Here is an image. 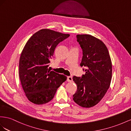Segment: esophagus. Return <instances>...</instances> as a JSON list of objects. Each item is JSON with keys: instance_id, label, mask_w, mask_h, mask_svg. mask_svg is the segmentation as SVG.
I'll list each match as a JSON object with an SVG mask.
<instances>
[{"instance_id": "esophagus-1", "label": "esophagus", "mask_w": 131, "mask_h": 131, "mask_svg": "<svg viewBox=\"0 0 131 131\" xmlns=\"http://www.w3.org/2000/svg\"><path fill=\"white\" fill-rule=\"evenodd\" d=\"M67 81H68V82H72V77L71 76H68Z\"/></svg>"}]
</instances>
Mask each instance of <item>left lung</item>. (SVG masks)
I'll return each mask as SVG.
<instances>
[{
    "instance_id": "8db88e82",
    "label": "left lung",
    "mask_w": 131,
    "mask_h": 131,
    "mask_svg": "<svg viewBox=\"0 0 131 131\" xmlns=\"http://www.w3.org/2000/svg\"><path fill=\"white\" fill-rule=\"evenodd\" d=\"M76 37L83 51L80 65L86 69L81 78L73 77L77 86L73 100L80 106L89 108L96 105L109 88L112 62L107 48L102 40L90 35Z\"/></svg>"
}]
</instances>
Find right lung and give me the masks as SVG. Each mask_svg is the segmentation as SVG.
<instances>
[{
	"instance_id": "right-lung-1",
	"label": "right lung",
	"mask_w": 131,
	"mask_h": 131,
	"mask_svg": "<svg viewBox=\"0 0 131 131\" xmlns=\"http://www.w3.org/2000/svg\"><path fill=\"white\" fill-rule=\"evenodd\" d=\"M69 36L42 29L26 43L20 58L19 77L26 96L33 104L42 105L50 102L67 80L66 76L50 71L48 68L55 48Z\"/></svg>"
}]
</instances>
